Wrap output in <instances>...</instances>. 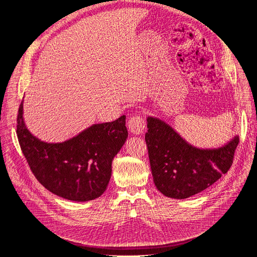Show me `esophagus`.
<instances>
[{
    "label": "esophagus",
    "instance_id": "esophagus-1",
    "mask_svg": "<svg viewBox=\"0 0 257 257\" xmlns=\"http://www.w3.org/2000/svg\"><path fill=\"white\" fill-rule=\"evenodd\" d=\"M127 125H128V130L132 134L139 135V134L144 133L146 130V121L144 120L143 116L133 115L130 118Z\"/></svg>",
    "mask_w": 257,
    "mask_h": 257
}]
</instances>
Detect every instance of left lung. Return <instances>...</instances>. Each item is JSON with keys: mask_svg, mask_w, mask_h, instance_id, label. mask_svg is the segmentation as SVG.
Returning a JSON list of instances; mask_svg holds the SVG:
<instances>
[{"mask_svg": "<svg viewBox=\"0 0 257 257\" xmlns=\"http://www.w3.org/2000/svg\"><path fill=\"white\" fill-rule=\"evenodd\" d=\"M145 139L153 181L167 197L184 199L206 190L228 172L239 137L220 148L200 149L164 121L148 116Z\"/></svg>", "mask_w": 257, "mask_h": 257, "instance_id": "1", "label": "left lung"}]
</instances>
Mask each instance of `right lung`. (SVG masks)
Returning a JSON list of instances; mask_svg holds the SVG:
<instances>
[{
  "mask_svg": "<svg viewBox=\"0 0 257 257\" xmlns=\"http://www.w3.org/2000/svg\"><path fill=\"white\" fill-rule=\"evenodd\" d=\"M17 136L36 179L56 195L88 201L106 191L111 163L127 138L125 115L93 124L63 143L48 144L33 136L23 121V103L17 116Z\"/></svg>",
  "mask_w": 257,
  "mask_h": 257,
  "instance_id": "1",
  "label": "right lung"
}]
</instances>
